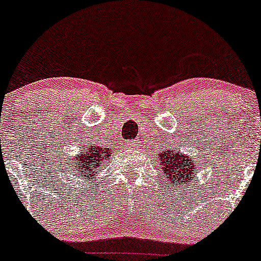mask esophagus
Segmentation results:
<instances>
[{"label":"esophagus","mask_w":261,"mask_h":261,"mask_svg":"<svg viewBox=\"0 0 261 261\" xmlns=\"http://www.w3.org/2000/svg\"><path fill=\"white\" fill-rule=\"evenodd\" d=\"M130 147H134V148H137V147H139V141H133L130 143Z\"/></svg>","instance_id":"34e87169"}]
</instances>
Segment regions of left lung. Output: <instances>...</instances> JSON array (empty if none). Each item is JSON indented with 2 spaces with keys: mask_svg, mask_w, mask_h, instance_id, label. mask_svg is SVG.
<instances>
[{
  "mask_svg": "<svg viewBox=\"0 0 261 261\" xmlns=\"http://www.w3.org/2000/svg\"><path fill=\"white\" fill-rule=\"evenodd\" d=\"M159 167L163 170L162 174L167 176L168 180L175 189L183 187L186 189L188 181L194 180L195 173L199 172V168L192 158L183 153H179L176 149H167L165 152H159Z\"/></svg>",
  "mask_w": 261,
  "mask_h": 261,
  "instance_id": "1",
  "label": "left lung"
}]
</instances>
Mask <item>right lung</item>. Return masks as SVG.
Returning <instances> with one entry per match:
<instances>
[{"label":"right lung","mask_w":261,"mask_h":261,"mask_svg":"<svg viewBox=\"0 0 261 261\" xmlns=\"http://www.w3.org/2000/svg\"><path fill=\"white\" fill-rule=\"evenodd\" d=\"M112 150V149H111ZM111 150L106 149L105 145L93 144L89 143V147L83 149L74 159H72V167L77 170V175L82 176L83 179H94L96 174L99 172V168L106 165L107 161L111 159Z\"/></svg>","instance_id":"add662e5"}]
</instances>
